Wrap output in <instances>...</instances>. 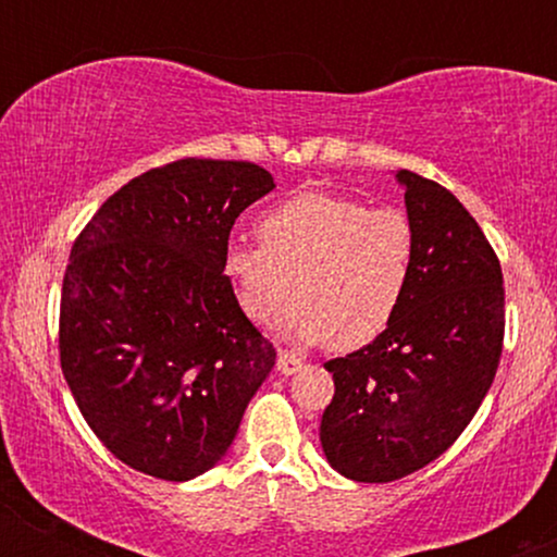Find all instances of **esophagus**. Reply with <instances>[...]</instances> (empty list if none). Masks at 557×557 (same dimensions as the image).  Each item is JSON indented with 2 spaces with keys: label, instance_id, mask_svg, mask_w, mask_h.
Returning <instances> with one entry per match:
<instances>
[{
  "label": "esophagus",
  "instance_id": "obj_1",
  "mask_svg": "<svg viewBox=\"0 0 557 557\" xmlns=\"http://www.w3.org/2000/svg\"><path fill=\"white\" fill-rule=\"evenodd\" d=\"M301 367H305V361H301L299 356H294V352H280L277 356V372L280 374H296Z\"/></svg>",
  "mask_w": 557,
  "mask_h": 557
}]
</instances>
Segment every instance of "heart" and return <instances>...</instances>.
Listing matches in <instances>:
<instances>
[{
  "label": "heart",
  "mask_w": 557,
  "mask_h": 557,
  "mask_svg": "<svg viewBox=\"0 0 557 557\" xmlns=\"http://www.w3.org/2000/svg\"><path fill=\"white\" fill-rule=\"evenodd\" d=\"M258 237L226 247L223 274L256 325L274 323L296 277L301 294L280 320L290 342L358 350L383 336L407 301L418 234L396 207L299 190L261 218Z\"/></svg>",
  "instance_id": "b5f03b06"
}]
</instances>
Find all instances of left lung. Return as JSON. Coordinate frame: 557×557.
I'll use <instances>...</instances> for the list:
<instances>
[{"label":"left lung","instance_id":"1","mask_svg":"<svg viewBox=\"0 0 557 557\" xmlns=\"http://www.w3.org/2000/svg\"><path fill=\"white\" fill-rule=\"evenodd\" d=\"M396 177L418 234L407 301L372 345L325 361L334 398L320 445L356 482L401 480L440 458L491 391L504 347L502 263L482 228L434 180Z\"/></svg>","mask_w":557,"mask_h":557}]
</instances>
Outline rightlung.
<instances>
[{"label": "right lung", "mask_w": 557, "mask_h": 557, "mask_svg": "<svg viewBox=\"0 0 557 557\" xmlns=\"http://www.w3.org/2000/svg\"><path fill=\"white\" fill-rule=\"evenodd\" d=\"M274 180L250 161L180 159L110 196L70 252L59 356L99 442L185 482L232 447L274 345L223 274L234 221Z\"/></svg>", "instance_id": "1"}]
</instances>
